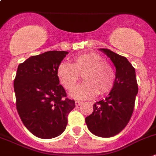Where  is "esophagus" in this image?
Wrapping results in <instances>:
<instances>
[{
	"label": "esophagus",
	"instance_id": "obj_1",
	"mask_svg": "<svg viewBox=\"0 0 156 156\" xmlns=\"http://www.w3.org/2000/svg\"><path fill=\"white\" fill-rule=\"evenodd\" d=\"M81 104H82V102H81V101H75V105H76V106H79V105H81Z\"/></svg>",
	"mask_w": 156,
	"mask_h": 156
}]
</instances>
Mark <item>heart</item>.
Returning <instances> with one entry per match:
<instances>
[{"label":"heart","mask_w":156,"mask_h":156,"mask_svg":"<svg viewBox=\"0 0 156 156\" xmlns=\"http://www.w3.org/2000/svg\"><path fill=\"white\" fill-rule=\"evenodd\" d=\"M56 73L61 85L69 91L75 89L80 75H82L84 82L71 94L73 98L81 100L91 99L98 93L110 92L116 78L113 67L95 52L77 55L72 64L62 62L58 65Z\"/></svg>","instance_id":"b5f03b06"}]
</instances>
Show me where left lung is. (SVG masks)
Segmentation results:
<instances>
[{"label":"left lung","instance_id":"obj_1","mask_svg":"<svg viewBox=\"0 0 156 156\" xmlns=\"http://www.w3.org/2000/svg\"><path fill=\"white\" fill-rule=\"evenodd\" d=\"M101 51L115 66V81L108 96L93 105V112L85 118V122L91 133L109 138L122 132L131 119L138 83L135 68L126 57L108 48H101Z\"/></svg>","mask_w":156,"mask_h":156}]
</instances>
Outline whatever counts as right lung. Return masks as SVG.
<instances>
[{
	"instance_id": "add662e5",
	"label": "right lung",
	"mask_w": 156,
	"mask_h": 156,
	"mask_svg": "<svg viewBox=\"0 0 156 156\" xmlns=\"http://www.w3.org/2000/svg\"><path fill=\"white\" fill-rule=\"evenodd\" d=\"M68 51H49L31 56L18 65L14 88L16 108L23 124L41 139L60 135L75 107L59 85L57 68Z\"/></svg>"
}]
</instances>
